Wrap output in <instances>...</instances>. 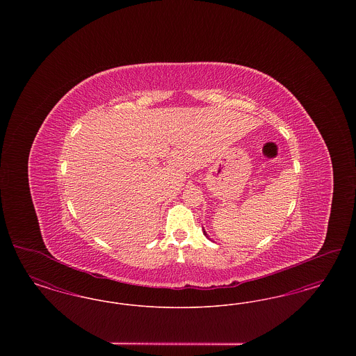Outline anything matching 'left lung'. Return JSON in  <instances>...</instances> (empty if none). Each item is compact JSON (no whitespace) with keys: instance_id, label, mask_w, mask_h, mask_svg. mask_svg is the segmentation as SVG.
Wrapping results in <instances>:
<instances>
[{"instance_id":"obj_1","label":"left lung","mask_w":356,"mask_h":356,"mask_svg":"<svg viewBox=\"0 0 356 356\" xmlns=\"http://www.w3.org/2000/svg\"><path fill=\"white\" fill-rule=\"evenodd\" d=\"M204 235H205V236L208 237V235H207V234H205V231H204Z\"/></svg>"}]
</instances>
